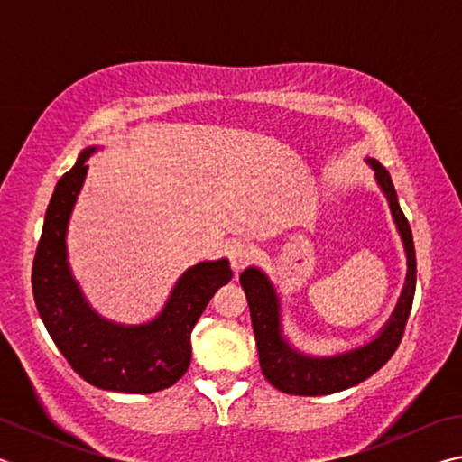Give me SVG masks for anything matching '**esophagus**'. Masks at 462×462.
Wrapping results in <instances>:
<instances>
[{
	"label": "esophagus",
	"instance_id": "obj_1",
	"mask_svg": "<svg viewBox=\"0 0 462 462\" xmlns=\"http://www.w3.org/2000/svg\"><path fill=\"white\" fill-rule=\"evenodd\" d=\"M228 256H230V264L232 269L240 273L242 269L246 267V264L253 261L254 256V248L246 245V242H236V245H232L228 250Z\"/></svg>",
	"mask_w": 462,
	"mask_h": 462
}]
</instances>
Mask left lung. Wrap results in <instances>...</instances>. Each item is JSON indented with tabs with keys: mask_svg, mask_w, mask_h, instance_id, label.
<instances>
[{
	"mask_svg": "<svg viewBox=\"0 0 462 462\" xmlns=\"http://www.w3.org/2000/svg\"><path fill=\"white\" fill-rule=\"evenodd\" d=\"M374 169V177L381 185L383 193L387 195L391 214L402 234V240L408 253V277L402 291L397 308L389 322L383 328L379 338L365 344V346L350 350V353L314 358L297 353L281 336L279 324V301L275 289L269 279L259 269L250 267L240 275V285L245 289L250 319L256 348H259V361L263 374L273 387L289 395H330L336 391L355 387L373 373H377L400 346L403 338L405 324H408L413 293H416V250H413V238L408 217L403 216L400 203H397L395 187L391 183L387 169L381 162L369 159Z\"/></svg>",
	"mask_w": 462,
	"mask_h": 462,
	"instance_id": "8db88e82",
	"label": "left lung"
}]
</instances>
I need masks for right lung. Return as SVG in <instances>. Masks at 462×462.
<instances>
[{
	"label": "right lung",
	"instance_id": "right-lung-1",
	"mask_svg": "<svg viewBox=\"0 0 462 462\" xmlns=\"http://www.w3.org/2000/svg\"><path fill=\"white\" fill-rule=\"evenodd\" d=\"M59 179L44 216L32 264V293L42 322L73 371L91 385L120 393H154L183 377L191 363V330L214 293L232 279L226 259L187 269L162 314L143 326H120L85 303L67 264V224L88 175V159Z\"/></svg>",
	"mask_w": 462,
	"mask_h": 462
}]
</instances>
